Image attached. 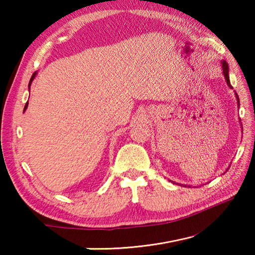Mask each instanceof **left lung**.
<instances>
[{"mask_svg": "<svg viewBox=\"0 0 255 255\" xmlns=\"http://www.w3.org/2000/svg\"><path fill=\"white\" fill-rule=\"evenodd\" d=\"M222 67H223V73H224V76H225L226 83H227V85L230 86V88L232 89L231 81H230V76H228V64L225 62V60H223V62H222ZM235 94H236V93H235ZM236 99H237V103H239V106H240V101H239V97H237V94H236Z\"/></svg>", "mask_w": 255, "mask_h": 255, "instance_id": "8db88e82", "label": "left lung"}]
</instances>
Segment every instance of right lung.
Returning a JSON list of instances; mask_svg holds the SVG:
<instances>
[{
    "mask_svg": "<svg viewBox=\"0 0 255 255\" xmlns=\"http://www.w3.org/2000/svg\"><path fill=\"white\" fill-rule=\"evenodd\" d=\"M36 74H37V73H33L32 76H31V79H30V82H29V90H30V85H31V82L33 81V79H34V76H36ZM27 108H28V102L25 103V106H24V110L27 109Z\"/></svg>",
    "mask_w": 255,
    "mask_h": 255,
    "instance_id": "right-lung-1",
    "label": "right lung"
}]
</instances>
